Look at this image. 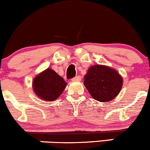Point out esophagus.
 <instances>
[{"label":"esophagus","instance_id":"obj_1","mask_svg":"<svg viewBox=\"0 0 150 150\" xmlns=\"http://www.w3.org/2000/svg\"><path fill=\"white\" fill-rule=\"evenodd\" d=\"M81 79V78L80 76H76L72 79V81H79Z\"/></svg>","mask_w":150,"mask_h":150}]
</instances>
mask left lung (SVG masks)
<instances>
[{
	"instance_id": "1",
	"label": "left lung",
	"mask_w": 150,
	"mask_h": 150,
	"mask_svg": "<svg viewBox=\"0 0 150 150\" xmlns=\"http://www.w3.org/2000/svg\"><path fill=\"white\" fill-rule=\"evenodd\" d=\"M122 83V77L117 71L105 65L90 67L84 76V86L91 96L100 102L113 100L120 92Z\"/></svg>"
}]
</instances>
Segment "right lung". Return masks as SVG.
<instances>
[{
	"label": "right lung",
	"mask_w": 150,
	"mask_h": 150,
	"mask_svg": "<svg viewBox=\"0 0 150 150\" xmlns=\"http://www.w3.org/2000/svg\"><path fill=\"white\" fill-rule=\"evenodd\" d=\"M67 85L64 79L51 68L40 72L33 81V88L38 97L45 101H54Z\"/></svg>",
	"instance_id": "right-lung-1"
}]
</instances>
